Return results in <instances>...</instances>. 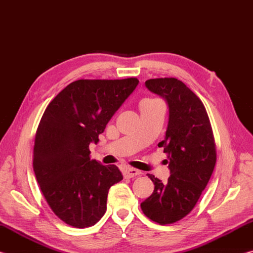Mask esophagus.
<instances>
[{"mask_svg":"<svg viewBox=\"0 0 253 253\" xmlns=\"http://www.w3.org/2000/svg\"><path fill=\"white\" fill-rule=\"evenodd\" d=\"M142 172L138 169H127L125 172H124V176L126 178H131V177H135L137 175H140Z\"/></svg>","mask_w":253,"mask_h":253,"instance_id":"1","label":"esophagus"}]
</instances>
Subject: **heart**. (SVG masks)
Masks as SVG:
<instances>
[{
    "mask_svg": "<svg viewBox=\"0 0 253 253\" xmlns=\"http://www.w3.org/2000/svg\"><path fill=\"white\" fill-rule=\"evenodd\" d=\"M149 101H153V99H145V100L142 101V104H143V102H149Z\"/></svg>",
    "mask_w": 253,
    "mask_h": 253,
    "instance_id": "obj_1",
    "label": "heart"
}]
</instances>
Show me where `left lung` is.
Segmentation results:
<instances>
[{
	"label": "left lung",
	"mask_w": 253,
	"mask_h": 253,
	"mask_svg": "<svg viewBox=\"0 0 253 253\" xmlns=\"http://www.w3.org/2000/svg\"><path fill=\"white\" fill-rule=\"evenodd\" d=\"M149 91L169 106L165 139L158 143L168 154V182L148 174L153 194L140 204L148 219L170 224L190 213L208 185L216 162L215 143L207 110L200 98L176 78H156L145 83Z\"/></svg>",
	"instance_id": "1"
}]
</instances>
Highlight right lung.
I'll return each instance as SVG.
<instances>
[{"label": "right lung", "mask_w": 253, "mask_h": 253, "mask_svg": "<svg viewBox=\"0 0 253 253\" xmlns=\"http://www.w3.org/2000/svg\"><path fill=\"white\" fill-rule=\"evenodd\" d=\"M138 83L77 80L46 107L36 134L33 170L49 207L65 223L88 228L105 214L109 188L123 175L116 165L90 160L89 145L99 142L98 136Z\"/></svg>", "instance_id": "add662e5"}]
</instances>
